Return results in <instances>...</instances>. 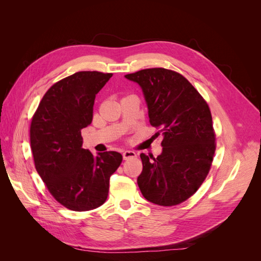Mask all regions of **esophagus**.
<instances>
[{"instance_id":"34e87169","label":"esophagus","mask_w":261,"mask_h":261,"mask_svg":"<svg viewBox=\"0 0 261 261\" xmlns=\"http://www.w3.org/2000/svg\"><path fill=\"white\" fill-rule=\"evenodd\" d=\"M123 158L124 160L134 159V158H136V153L134 151H130V150H125V151H123Z\"/></svg>"}]
</instances>
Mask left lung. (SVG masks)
Listing matches in <instances>:
<instances>
[{
	"label": "left lung",
	"mask_w": 261,
	"mask_h": 261,
	"mask_svg": "<svg viewBox=\"0 0 261 261\" xmlns=\"http://www.w3.org/2000/svg\"><path fill=\"white\" fill-rule=\"evenodd\" d=\"M125 77L143 89L150 125L162 135V153H141L143 172L137 178L145 198L164 207L192 197L206 179L216 151L209 106L186 78L174 70L155 67Z\"/></svg>",
	"instance_id": "8db88e82"
}]
</instances>
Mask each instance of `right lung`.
Returning a JSON list of instances; mask_svg holds the SVG:
<instances>
[{
    "label": "right lung",
    "instance_id": "right-lung-1",
    "mask_svg": "<svg viewBox=\"0 0 261 261\" xmlns=\"http://www.w3.org/2000/svg\"><path fill=\"white\" fill-rule=\"evenodd\" d=\"M113 74L77 72L52 85L30 124L35 167L54 199L73 211H89L108 198L120 152L94 156L84 149L82 129L90 125L96 94Z\"/></svg>",
    "mask_w": 261,
    "mask_h": 261
}]
</instances>
